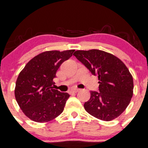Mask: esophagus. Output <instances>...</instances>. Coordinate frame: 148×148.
I'll return each instance as SVG.
<instances>
[{
  "mask_svg": "<svg viewBox=\"0 0 148 148\" xmlns=\"http://www.w3.org/2000/svg\"><path fill=\"white\" fill-rule=\"evenodd\" d=\"M79 90H80V89H79V88H74V89L71 90V92H73V93H77V92H78V91H79Z\"/></svg>",
  "mask_w": 148,
  "mask_h": 148,
  "instance_id": "34e87169",
  "label": "esophagus"
}]
</instances>
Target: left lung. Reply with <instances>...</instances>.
Here are the masks:
<instances>
[{"instance_id": "8db88e82", "label": "left lung", "mask_w": 148, "mask_h": 148, "mask_svg": "<svg viewBox=\"0 0 148 148\" xmlns=\"http://www.w3.org/2000/svg\"><path fill=\"white\" fill-rule=\"evenodd\" d=\"M74 55L99 78V92L90 91V99L84 104L85 110L102 121L119 117L133 94V77L125 64L116 56L99 49L77 50Z\"/></svg>"}]
</instances>
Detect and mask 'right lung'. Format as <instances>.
Returning a JSON list of instances; mask_svg holds the SVG:
<instances>
[{
	"label": "right lung",
	"mask_w": 148,
	"mask_h": 148,
	"mask_svg": "<svg viewBox=\"0 0 148 148\" xmlns=\"http://www.w3.org/2000/svg\"><path fill=\"white\" fill-rule=\"evenodd\" d=\"M74 49L46 51L27 62L17 79L15 96L24 114L32 121L45 123L60 116L69 94L54 89V78L60 65Z\"/></svg>",
	"instance_id": "obj_1"
}]
</instances>
